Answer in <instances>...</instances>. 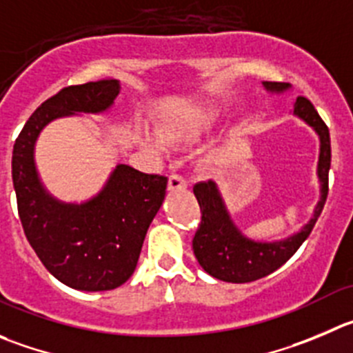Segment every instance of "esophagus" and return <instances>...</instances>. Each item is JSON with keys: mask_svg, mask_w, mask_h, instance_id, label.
<instances>
[{"mask_svg": "<svg viewBox=\"0 0 353 353\" xmlns=\"http://www.w3.org/2000/svg\"><path fill=\"white\" fill-rule=\"evenodd\" d=\"M187 189V182L183 176L180 174H171L170 180H168V190L170 192H180V190Z\"/></svg>", "mask_w": 353, "mask_h": 353, "instance_id": "34e87169", "label": "esophagus"}]
</instances>
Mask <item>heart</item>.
<instances>
[{"label": "heart", "mask_w": 353, "mask_h": 353, "mask_svg": "<svg viewBox=\"0 0 353 353\" xmlns=\"http://www.w3.org/2000/svg\"><path fill=\"white\" fill-rule=\"evenodd\" d=\"M221 119V112L216 107H190V109L180 110L176 114L161 119L157 124V137L150 133L140 135V145L152 152H163L164 145L180 147L190 145L199 142L206 135H210L218 126ZM218 157L216 147H210L204 150L201 163L211 164Z\"/></svg>", "instance_id": "heart-1"}]
</instances>
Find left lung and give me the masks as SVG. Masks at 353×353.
Wrapping results in <instances>:
<instances>
[{
	"label": "left lung",
	"mask_w": 353,
	"mask_h": 353,
	"mask_svg": "<svg viewBox=\"0 0 353 353\" xmlns=\"http://www.w3.org/2000/svg\"><path fill=\"white\" fill-rule=\"evenodd\" d=\"M261 86L272 95L290 92V83L263 81ZM293 116L307 123L319 137V201L310 220L298 232L275 241H256L243 234L225 206L214 180L194 185V196L199 203L201 225L192 241V250L204 272L225 283H251L283 267L303 241L310 236L315 221L324 208L327 197V174L331 168L330 130L321 119L317 110L305 97H298L293 105Z\"/></svg>",
	"instance_id": "obj_1"
}]
</instances>
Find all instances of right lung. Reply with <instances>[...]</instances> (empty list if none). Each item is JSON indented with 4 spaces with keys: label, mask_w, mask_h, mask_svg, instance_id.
<instances>
[{
    "label": "right lung",
    "mask_w": 353,
    "mask_h": 353,
    "mask_svg": "<svg viewBox=\"0 0 353 353\" xmlns=\"http://www.w3.org/2000/svg\"><path fill=\"white\" fill-rule=\"evenodd\" d=\"M119 92L117 79L63 88L34 110L13 145V189L29 244L55 279L90 293L116 290L132 277L168 179L117 164L95 196L65 203L39 179L36 142L52 121L107 112Z\"/></svg>",
    "instance_id": "obj_1"
}]
</instances>
